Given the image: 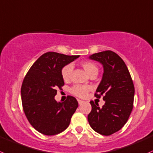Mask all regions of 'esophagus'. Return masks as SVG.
Instances as JSON below:
<instances>
[{
	"label": "esophagus",
	"mask_w": 153,
	"mask_h": 153,
	"mask_svg": "<svg viewBox=\"0 0 153 153\" xmlns=\"http://www.w3.org/2000/svg\"><path fill=\"white\" fill-rule=\"evenodd\" d=\"M78 102L79 105H81V104H82L83 102H84V101L83 100H78Z\"/></svg>",
	"instance_id": "1"
}]
</instances>
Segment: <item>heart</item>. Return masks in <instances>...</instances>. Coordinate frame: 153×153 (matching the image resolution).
Listing matches in <instances>:
<instances>
[{"mask_svg":"<svg viewBox=\"0 0 153 153\" xmlns=\"http://www.w3.org/2000/svg\"><path fill=\"white\" fill-rule=\"evenodd\" d=\"M81 66L84 69L88 76L93 74L98 73V68L96 65L91 61H84L81 63ZM72 71V66L71 65H65L62 69V77L65 81H67L70 78L71 73ZM90 88L85 85H74L71 89V92L75 96L79 97H84L87 94Z\"/></svg>","mask_w":153,"mask_h":153,"instance_id":"1","label":"heart"}]
</instances>
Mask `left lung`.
I'll use <instances>...</instances> for the list:
<instances>
[{
  "label": "left lung",
  "mask_w": 153,
  "mask_h": 153,
  "mask_svg": "<svg viewBox=\"0 0 153 153\" xmlns=\"http://www.w3.org/2000/svg\"><path fill=\"white\" fill-rule=\"evenodd\" d=\"M89 59L99 62L103 67L102 80L95 97L102 99L105 104L91 101V111L88 115L91 127L102 135H110L119 131L127 122L133 108L134 88L123 60L111 51L92 54Z\"/></svg>",
  "instance_id": "1"
}]
</instances>
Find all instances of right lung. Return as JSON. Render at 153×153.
I'll return each instance as SVG.
<instances>
[{"label":"right lung","mask_w":153,"mask_h":153,"mask_svg":"<svg viewBox=\"0 0 153 153\" xmlns=\"http://www.w3.org/2000/svg\"><path fill=\"white\" fill-rule=\"evenodd\" d=\"M79 56L48 52L32 65L24 79L21 89L23 109L35 129L45 135H54L68 127L78 107L76 98L68 96L57 102V89L65 85L62 69Z\"/></svg>","instance_id":"1"}]
</instances>
